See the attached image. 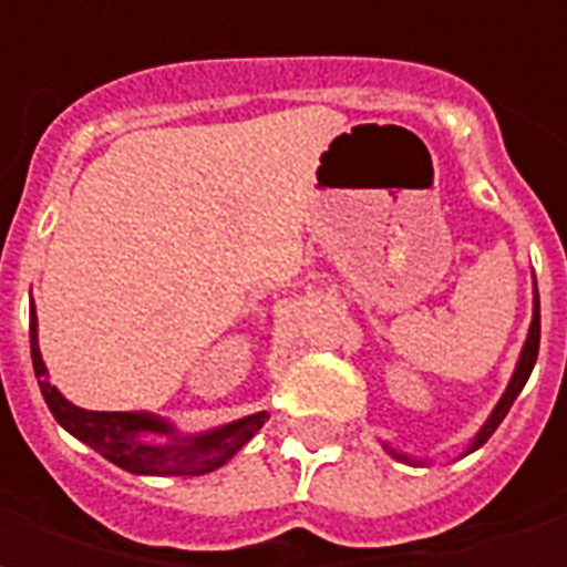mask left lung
Wrapping results in <instances>:
<instances>
[{"label": "left lung", "mask_w": 567, "mask_h": 567, "mask_svg": "<svg viewBox=\"0 0 567 567\" xmlns=\"http://www.w3.org/2000/svg\"><path fill=\"white\" fill-rule=\"evenodd\" d=\"M537 349H540V297H537V282L535 288H532V324H528V337H525L523 343V352H519V361H516V368H513V377L511 382H507V389H504V394L498 398V404H495V410L488 413V419L480 425V431L474 434V440L467 443L462 450V455H471V452H476L483 443H486L492 434H495V427L504 422V416H507V410L513 406V401L519 398V392H523V385L528 382V377H532V370H535V361H537ZM382 450L389 452L392 458H398V462H406V464H427V458H413V455H406V452L394 450V446H389L385 440H382Z\"/></svg>", "instance_id": "obj_1"}]
</instances>
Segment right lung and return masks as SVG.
Returning a JSON list of instances; mask_svg holds the SVG:
<instances>
[{
    "label": "right lung",
    "instance_id": "add662e5",
    "mask_svg": "<svg viewBox=\"0 0 567 567\" xmlns=\"http://www.w3.org/2000/svg\"><path fill=\"white\" fill-rule=\"evenodd\" d=\"M30 352L35 380L42 389L48 410L54 413L60 425L72 437L87 443L93 452H100L117 467H124L136 476H203L218 471L221 464L234 458L248 440L258 434V427L267 422V410H258L251 416L224 422L199 434H185L169 419L154 413H105V410H81L66 394L48 380V368L39 349V316L30 303Z\"/></svg>",
    "mask_w": 567,
    "mask_h": 567
}]
</instances>
